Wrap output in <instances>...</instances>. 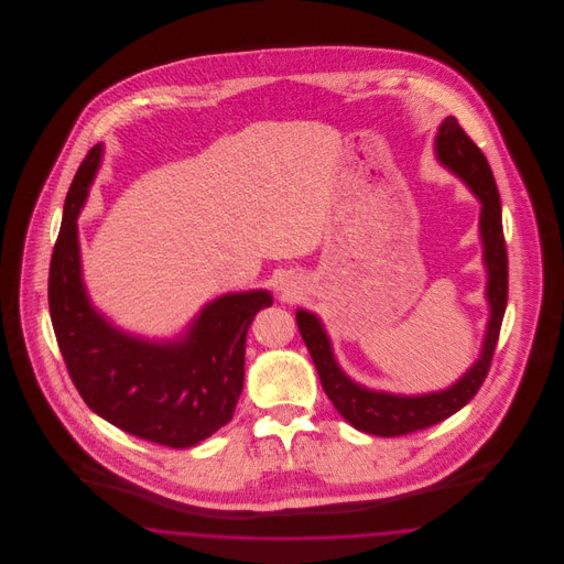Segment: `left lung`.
I'll use <instances>...</instances> for the list:
<instances>
[{
	"label": "left lung",
	"instance_id": "left-lung-1",
	"mask_svg": "<svg viewBox=\"0 0 564 564\" xmlns=\"http://www.w3.org/2000/svg\"><path fill=\"white\" fill-rule=\"evenodd\" d=\"M435 154L442 164L455 171L482 203L480 235H482L484 264L488 270L486 297L490 304V322L484 338L482 355L469 368V372L460 380H456L453 387L440 393L408 398V395L370 391L352 382L349 376L338 368L329 338L323 332L322 322L313 313H306V311L295 313L302 340L319 372L325 395L332 400L334 408L349 421L355 430L382 435V437H395L412 431L427 430L431 425L453 416L478 393L484 378L490 370V361L495 355L506 306H508V249L503 239L499 189L495 184L490 164L486 161L482 150L471 141V137L460 129L455 116H448L437 129Z\"/></svg>",
	"mask_w": 564,
	"mask_h": 564
}]
</instances>
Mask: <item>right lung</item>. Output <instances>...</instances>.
<instances>
[{"instance_id": "obj_1", "label": "right lung", "mask_w": 564, "mask_h": 564, "mask_svg": "<svg viewBox=\"0 0 564 564\" xmlns=\"http://www.w3.org/2000/svg\"><path fill=\"white\" fill-rule=\"evenodd\" d=\"M101 154V145L86 154L65 198L48 274L54 336L93 412L134 437L189 448L232 419L245 380L247 329L272 295H221L177 343H148L113 327L84 292L76 224Z\"/></svg>"}]
</instances>
